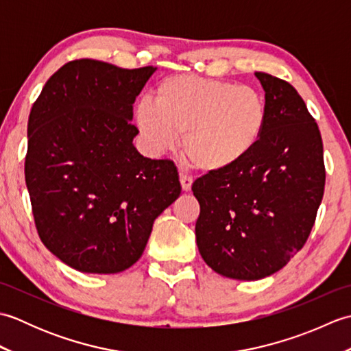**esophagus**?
Returning a JSON list of instances; mask_svg holds the SVG:
<instances>
[{"label":"esophagus","mask_w":351,"mask_h":351,"mask_svg":"<svg viewBox=\"0 0 351 351\" xmlns=\"http://www.w3.org/2000/svg\"><path fill=\"white\" fill-rule=\"evenodd\" d=\"M180 182H181V187L184 191H190L191 190V184L193 180L190 176H187L185 173H180Z\"/></svg>","instance_id":"esophagus-1"}]
</instances>
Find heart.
I'll use <instances>...</instances> for the list:
<instances>
[{"label": "heart", "instance_id": "heart-1", "mask_svg": "<svg viewBox=\"0 0 351 351\" xmlns=\"http://www.w3.org/2000/svg\"><path fill=\"white\" fill-rule=\"evenodd\" d=\"M267 119L258 88L191 73L164 78L155 102L141 99L136 107V125L149 152L171 151L184 136L187 160L211 173L247 158L264 136Z\"/></svg>", "mask_w": 351, "mask_h": 351}]
</instances>
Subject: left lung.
<instances>
[{"mask_svg":"<svg viewBox=\"0 0 351 351\" xmlns=\"http://www.w3.org/2000/svg\"><path fill=\"white\" fill-rule=\"evenodd\" d=\"M265 92L264 136L247 158L193 182L200 205L196 243L205 263L230 279L267 278L299 252L326 184L323 140L295 88L255 72Z\"/></svg>","mask_w":351,"mask_h":351,"instance_id":"1","label":"left lung"}]
</instances>
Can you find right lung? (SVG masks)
<instances>
[{
    "mask_svg": "<svg viewBox=\"0 0 351 351\" xmlns=\"http://www.w3.org/2000/svg\"><path fill=\"white\" fill-rule=\"evenodd\" d=\"M155 69L80 58L47 81L29 111L25 182L37 234L78 271L136 264L155 219L181 195L173 161L132 145V104Z\"/></svg>",
    "mask_w": 351,
    "mask_h": 351,
    "instance_id": "1",
    "label": "right lung"
}]
</instances>
